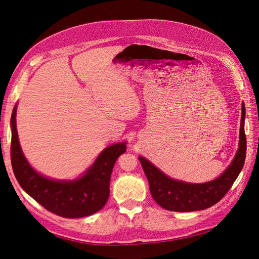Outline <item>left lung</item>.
I'll return each mask as SVG.
<instances>
[{
	"mask_svg": "<svg viewBox=\"0 0 259 259\" xmlns=\"http://www.w3.org/2000/svg\"><path fill=\"white\" fill-rule=\"evenodd\" d=\"M245 108L242 103L239 147L228 169L210 182L193 184L167 177L143 156H139L144 172L148 179L152 198L157 204L172 211L202 210L212 206L226 196L240 174L246 153L244 133Z\"/></svg>",
	"mask_w": 259,
	"mask_h": 259,
	"instance_id": "8db88e82",
	"label": "left lung"
}]
</instances>
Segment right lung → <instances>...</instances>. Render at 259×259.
Segmentation results:
<instances>
[{"instance_id":"add662e5","label":"right lung","mask_w":259,"mask_h":259,"mask_svg":"<svg viewBox=\"0 0 259 259\" xmlns=\"http://www.w3.org/2000/svg\"><path fill=\"white\" fill-rule=\"evenodd\" d=\"M17 106L11 114L10 160L17 181L39 204L64 218H81L102 209L110 195V179L117 157L126 152V143L104 149L85 174L73 181L43 177L28 164L22 152L16 123Z\"/></svg>"}]
</instances>
